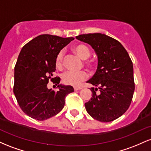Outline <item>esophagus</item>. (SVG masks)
Returning <instances> with one entry per match:
<instances>
[{"label":"esophagus","mask_w":151,"mask_h":151,"mask_svg":"<svg viewBox=\"0 0 151 151\" xmlns=\"http://www.w3.org/2000/svg\"><path fill=\"white\" fill-rule=\"evenodd\" d=\"M74 91H78V90L81 89V87H77V86H74Z\"/></svg>","instance_id":"34e87169"}]
</instances>
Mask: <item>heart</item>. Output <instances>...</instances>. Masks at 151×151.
Listing matches in <instances>:
<instances>
[{"label": "heart", "mask_w": 151, "mask_h": 151, "mask_svg": "<svg viewBox=\"0 0 151 151\" xmlns=\"http://www.w3.org/2000/svg\"><path fill=\"white\" fill-rule=\"evenodd\" d=\"M72 50L79 58L86 60L90 56V51L89 48L82 44H78L72 47ZM64 53L62 51L59 52L55 59V65L57 68L61 69L63 66ZM87 77V73L85 71L72 72L67 71L62 75V80L64 84L67 85L77 86L81 84V81L85 80Z\"/></svg>", "instance_id": "1"}]
</instances>
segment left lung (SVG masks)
Segmentation results:
<instances>
[{"label":"left lung","instance_id":"obj_1","mask_svg":"<svg viewBox=\"0 0 151 151\" xmlns=\"http://www.w3.org/2000/svg\"><path fill=\"white\" fill-rule=\"evenodd\" d=\"M77 40L90 45L98 58L96 73L86 82L92 97L85 103L88 114L96 120L110 122L129 109L135 90L133 63L119 41L101 33L80 35ZM99 89L100 93L96 94Z\"/></svg>","mask_w":151,"mask_h":151}]
</instances>
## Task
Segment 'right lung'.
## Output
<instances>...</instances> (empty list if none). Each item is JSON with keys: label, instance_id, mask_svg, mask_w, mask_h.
Here are the masks:
<instances>
[{"label": "right lung", "instance_id": "right-lung-1", "mask_svg": "<svg viewBox=\"0 0 151 151\" xmlns=\"http://www.w3.org/2000/svg\"><path fill=\"white\" fill-rule=\"evenodd\" d=\"M74 39L40 35L22 47L15 66L13 92L22 111L32 119L43 121L57 115L74 91L72 86L60 84V77L52 78L57 55ZM50 79L58 85V91L48 89Z\"/></svg>", "mask_w": 151, "mask_h": 151}]
</instances>
